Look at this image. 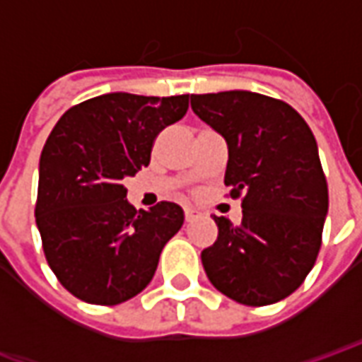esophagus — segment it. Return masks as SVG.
Instances as JSON below:
<instances>
[{
	"instance_id": "1",
	"label": "esophagus",
	"mask_w": 362,
	"mask_h": 362,
	"mask_svg": "<svg viewBox=\"0 0 362 362\" xmlns=\"http://www.w3.org/2000/svg\"><path fill=\"white\" fill-rule=\"evenodd\" d=\"M199 215H202V213L197 211L196 207H186V209H184V217H186V221H194V219H197V217H199Z\"/></svg>"
}]
</instances>
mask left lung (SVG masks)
<instances>
[{
    "instance_id": "1",
    "label": "left lung",
    "mask_w": 362,
    "mask_h": 362,
    "mask_svg": "<svg viewBox=\"0 0 362 362\" xmlns=\"http://www.w3.org/2000/svg\"><path fill=\"white\" fill-rule=\"evenodd\" d=\"M192 110L225 137V184L243 197V223L213 217L219 236L202 252L213 287L236 303L266 306L303 285L322 246L327 184L303 116L250 90L192 95Z\"/></svg>"
}]
</instances>
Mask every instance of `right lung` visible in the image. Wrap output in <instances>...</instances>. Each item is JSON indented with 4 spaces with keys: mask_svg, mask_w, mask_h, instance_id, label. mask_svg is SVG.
<instances>
[{
    "mask_svg": "<svg viewBox=\"0 0 362 362\" xmlns=\"http://www.w3.org/2000/svg\"><path fill=\"white\" fill-rule=\"evenodd\" d=\"M189 95L108 93L77 104L46 139L38 166L36 227L48 266L85 303L112 306L147 287L184 211H149L126 199L124 178L151 160L153 141L184 118Z\"/></svg>",
    "mask_w": 362,
    "mask_h": 362,
    "instance_id": "obj_1",
    "label": "right lung"
}]
</instances>
